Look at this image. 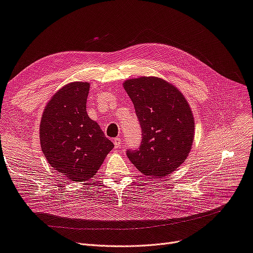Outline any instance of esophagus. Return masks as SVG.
<instances>
[{
	"instance_id": "esophagus-1",
	"label": "esophagus",
	"mask_w": 253,
	"mask_h": 253,
	"mask_svg": "<svg viewBox=\"0 0 253 253\" xmlns=\"http://www.w3.org/2000/svg\"><path fill=\"white\" fill-rule=\"evenodd\" d=\"M121 138L120 137H117V138L114 139V144H115V148H119L121 145Z\"/></svg>"
}]
</instances>
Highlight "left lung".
I'll return each mask as SVG.
<instances>
[{"instance_id":"1","label":"left lung","mask_w":253,"mask_h":253,"mask_svg":"<svg viewBox=\"0 0 253 253\" xmlns=\"http://www.w3.org/2000/svg\"><path fill=\"white\" fill-rule=\"evenodd\" d=\"M124 87L134 104L142 140L126 155L150 178L171 174L192 148L194 118L189 103L173 84L157 77L128 79Z\"/></svg>"}]
</instances>
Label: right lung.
Listing matches in <instances>:
<instances>
[{
    "label": "right lung",
    "instance_id": "add662e5",
    "mask_svg": "<svg viewBox=\"0 0 253 253\" xmlns=\"http://www.w3.org/2000/svg\"><path fill=\"white\" fill-rule=\"evenodd\" d=\"M88 82L60 88L45 106L40 125L41 149L48 164L68 179L86 181L114 148L86 113Z\"/></svg>",
    "mask_w": 253,
    "mask_h": 253
}]
</instances>
